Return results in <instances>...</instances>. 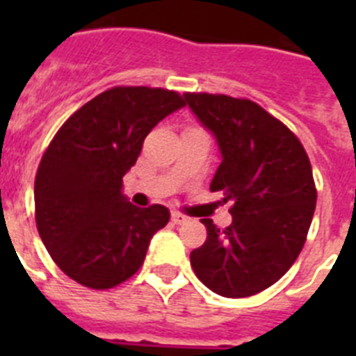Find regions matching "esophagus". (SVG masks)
Wrapping results in <instances>:
<instances>
[{
	"mask_svg": "<svg viewBox=\"0 0 356 356\" xmlns=\"http://www.w3.org/2000/svg\"><path fill=\"white\" fill-rule=\"evenodd\" d=\"M188 220V218L184 216V214H181V212H172V222L177 223V225H181V223H184Z\"/></svg>",
	"mask_w": 356,
	"mask_h": 356,
	"instance_id": "obj_1",
	"label": "esophagus"
}]
</instances>
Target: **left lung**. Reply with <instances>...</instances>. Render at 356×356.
I'll use <instances>...</instances> for the list:
<instances>
[{
    "label": "left lung",
    "mask_w": 356,
    "mask_h": 356,
    "mask_svg": "<svg viewBox=\"0 0 356 356\" xmlns=\"http://www.w3.org/2000/svg\"><path fill=\"white\" fill-rule=\"evenodd\" d=\"M184 103L222 155L211 192L233 203V223L223 231L201 220L207 240L190 253V264L218 296H254L279 281L303 249L316 209L309 156L284 123L249 99L184 94Z\"/></svg>",
    "instance_id": "left-lung-1"
}]
</instances>
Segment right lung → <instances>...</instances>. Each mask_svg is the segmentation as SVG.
Here are the masks:
<instances>
[{
	"mask_svg": "<svg viewBox=\"0 0 356 356\" xmlns=\"http://www.w3.org/2000/svg\"><path fill=\"white\" fill-rule=\"evenodd\" d=\"M184 105L177 92L116 86L58 129L36 172L35 209L42 242L70 279L107 290L138 271L170 211L129 203L123 175L151 129Z\"/></svg>",
	"mask_w": 356,
	"mask_h": 356,
	"instance_id": "right-lung-1",
	"label": "right lung"
}]
</instances>
